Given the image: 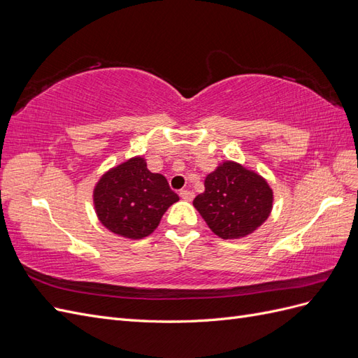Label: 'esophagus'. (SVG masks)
<instances>
[{"instance_id": "esophagus-1", "label": "esophagus", "mask_w": 358, "mask_h": 358, "mask_svg": "<svg viewBox=\"0 0 358 358\" xmlns=\"http://www.w3.org/2000/svg\"><path fill=\"white\" fill-rule=\"evenodd\" d=\"M179 196L185 200V201H191L192 199H194V192L192 191H189V189H182L180 192H179Z\"/></svg>"}]
</instances>
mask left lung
<instances>
[{
    "label": "left lung",
    "instance_id": "8db88e82",
    "mask_svg": "<svg viewBox=\"0 0 358 358\" xmlns=\"http://www.w3.org/2000/svg\"><path fill=\"white\" fill-rule=\"evenodd\" d=\"M209 229L221 239L254 233L273 208L267 180L239 162L224 161L204 179V192L192 201Z\"/></svg>",
    "mask_w": 358,
    "mask_h": 358
}]
</instances>
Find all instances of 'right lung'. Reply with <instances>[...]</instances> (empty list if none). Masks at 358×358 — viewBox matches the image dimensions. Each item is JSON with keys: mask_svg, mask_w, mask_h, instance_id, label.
Here are the masks:
<instances>
[{"mask_svg": "<svg viewBox=\"0 0 358 358\" xmlns=\"http://www.w3.org/2000/svg\"><path fill=\"white\" fill-rule=\"evenodd\" d=\"M179 196L159 173L149 171L143 157L129 158L104 175L94 188V208L100 222L127 239L154 233L162 215Z\"/></svg>", "mask_w": 358, "mask_h": 358, "instance_id": "obj_1", "label": "right lung"}]
</instances>
